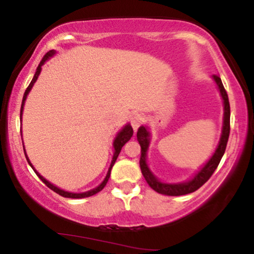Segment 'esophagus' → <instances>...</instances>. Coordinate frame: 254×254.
Instances as JSON below:
<instances>
[{
    "instance_id": "esophagus-1",
    "label": "esophagus",
    "mask_w": 254,
    "mask_h": 254,
    "mask_svg": "<svg viewBox=\"0 0 254 254\" xmlns=\"http://www.w3.org/2000/svg\"><path fill=\"white\" fill-rule=\"evenodd\" d=\"M144 122V117L141 115V113H136V115L132 116V118H131V125H132L133 130H137L139 127H141L142 124H143Z\"/></svg>"
}]
</instances>
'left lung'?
<instances>
[{"label":"left lung","instance_id":"1","mask_svg":"<svg viewBox=\"0 0 254 254\" xmlns=\"http://www.w3.org/2000/svg\"><path fill=\"white\" fill-rule=\"evenodd\" d=\"M215 82L217 83L218 89H220L221 95H222L223 104H224V117H223V129H222V136H221L220 143L216 151L214 153V155L204 167L200 170L198 173L194 176V178L188 183H182V184H165L159 182L155 177L153 176V173L148 168L147 162H145V157H147V150L148 145H149V132L145 129L144 127H141L137 131V141H138L139 145H141V157H139V167H141L142 174H143L145 182L148 183V185L153 189L154 191H156L157 193L165 194V196H183V194L191 193L194 192L200 186H203L204 184L210 179L215 170L217 168L218 164H220L221 159H222L224 151H226L227 142L229 138V132H230V106H229V100H228V94H227L226 89H224L222 81H221L220 76L214 75Z\"/></svg>","mask_w":254,"mask_h":254}]
</instances>
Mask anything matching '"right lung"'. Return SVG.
I'll list each match as a JSON object with an SVG mask.
<instances>
[{"instance_id":"1","label":"right lung","mask_w":254,"mask_h":254,"mask_svg":"<svg viewBox=\"0 0 254 254\" xmlns=\"http://www.w3.org/2000/svg\"><path fill=\"white\" fill-rule=\"evenodd\" d=\"M54 54H55V51H54V50L49 51L48 54H46L45 56L43 57V60L40 61L39 65H38V68H37V71H36V74H34V77L32 78L31 83L28 84V87H27V88H26V90H25L24 98H22L21 110H20V117H21V116H22V110H24V104H25L26 97H27L28 92H30V90H31L32 86H33L34 82H36V81H37L38 76H39V74H40V70H42V65H43V64H44V62H45V61L48 60L49 57H51L52 55H54ZM132 133H133V130H132V127H131V125H130V124H127V127H125L124 129L122 130L121 132L118 133L117 137H116L115 142H113V147H115V155H113V160H112V162H111V167H110L109 172H107V176H106V178H105V180H104V182L101 183L100 185H99L97 189H93V190H90V191L83 192V193H71V192H66V191H63V190H61V189L56 188V186H55V185H52L51 183H49L48 180H46V179H44V178H43L42 176H40V174L38 173V172H37L36 170H34V168H33V166H32V164H31V162H30V160H28L27 155H26V154H25V155H26V159H27L28 164L31 165V167L33 168L34 172H36V174H37V176L39 177V178H40V180H42V182H43L44 184H45V185L48 186L49 189H51L52 191H55V192H56V193L60 194V196H62V197H65V198H86V197H90V196H93V194L98 193L99 191H101V190H103V189L105 188V186H106L107 182H109V178H110V174H111V170H112L113 165H115L116 160H117V157H118V155H119V153H121V150H122V147H123V145H124L125 143H127V141H129V139L131 138V137H132ZM24 150H25V149H24Z\"/></svg>"}]
</instances>
